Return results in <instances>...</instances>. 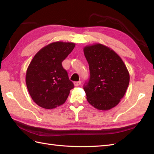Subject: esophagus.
<instances>
[{"mask_svg":"<svg viewBox=\"0 0 154 154\" xmlns=\"http://www.w3.org/2000/svg\"><path fill=\"white\" fill-rule=\"evenodd\" d=\"M73 83H74V85H75V87H78V86L80 85L81 82V81H75V82H74Z\"/></svg>","mask_w":154,"mask_h":154,"instance_id":"1","label":"esophagus"}]
</instances>
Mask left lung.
Listing matches in <instances>:
<instances>
[{
  "instance_id": "left-lung-1",
  "label": "left lung",
  "mask_w": 154,
  "mask_h": 154,
  "mask_svg": "<svg viewBox=\"0 0 154 154\" xmlns=\"http://www.w3.org/2000/svg\"><path fill=\"white\" fill-rule=\"evenodd\" d=\"M89 65L90 78L84 85L87 100L95 109L108 110L125 94L130 75L122 60L112 49L101 44L83 48Z\"/></svg>"
}]
</instances>
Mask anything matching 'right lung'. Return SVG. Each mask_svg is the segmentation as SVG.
I'll return each instance as SVG.
<instances>
[{
	"mask_svg": "<svg viewBox=\"0 0 154 154\" xmlns=\"http://www.w3.org/2000/svg\"><path fill=\"white\" fill-rule=\"evenodd\" d=\"M75 46L72 42H53L42 48L32 59L26 83L29 94L38 106L52 109L66 101L74 85L61 63Z\"/></svg>",
	"mask_w": 154,
	"mask_h": 154,
	"instance_id": "obj_1",
	"label": "right lung"
}]
</instances>
